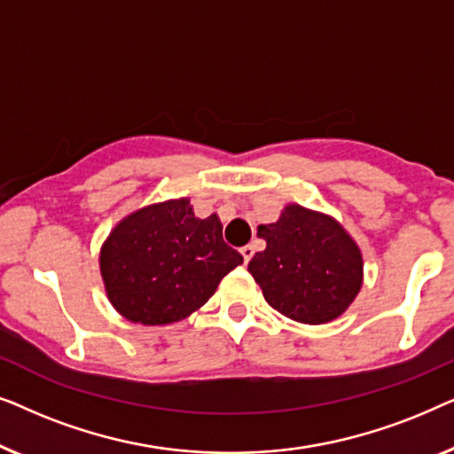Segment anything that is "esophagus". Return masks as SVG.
<instances>
[{"label": "esophagus", "mask_w": 454, "mask_h": 454, "mask_svg": "<svg viewBox=\"0 0 454 454\" xmlns=\"http://www.w3.org/2000/svg\"><path fill=\"white\" fill-rule=\"evenodd\" d=\"M239 252H241V256H244V262L247 264L254 256V246H244Z\"/></svg>", "instance_id": "34e87169"}]
</instances>
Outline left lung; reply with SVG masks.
<instances>
[{
  "instance_id": "8db88e82",
  "label": "left lung",
  "mask_w": 454,
  "mask_h": 454,
  "mask_svg": "<svg viewBox=\"0 0 454 454\" xmlns=\"http://www.w3.org/2000/svg\"><path fill=\"white\" fill-rule=\"evenodd\" d=\"M258 238L266 247L247 270L269 306L291 320L333 322L362 289V250L331 215L291 202L278 221L258 225Z\"/></svg>"
}]
</instances>
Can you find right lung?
Segmentation results:
<instances>
[{"instance_id": "add662e5", "label": "right lung", "mask_w": 454, "mask_h": 454, "mask_svg": "<svg viewBox=\"0 0 454 454\" xmlns=\"http://www.w3.org/2000/svg\"><path fill=\"white\" fill-rule=\"evenodd\" d=\"M241 262V254L223 241L219 216L198 219L190 198L148 204L123 216L98 254L111 306L145 326L188 318Z\"/></svg>"}]
</instances>
